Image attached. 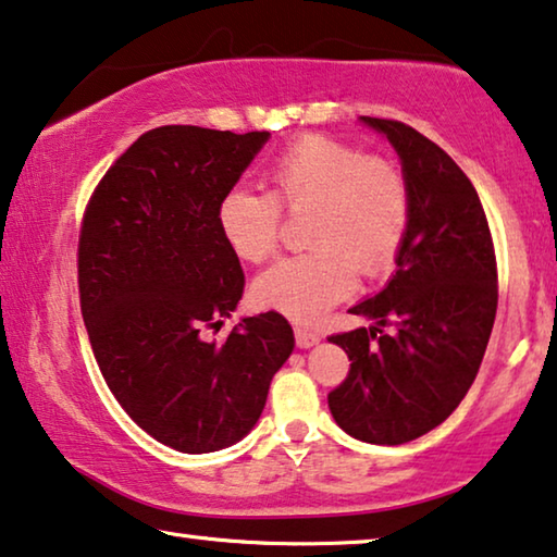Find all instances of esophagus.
Returning a JSON list of instances; mask_svg holds the SVG:
<instances>
[{"mask_svg": "<svg viewBox=\"0 0 557 557\" xmlns=\"http://www.w3.org/2000/svg\"><path fill=\"white\" fill-rule=\"evenodd\" d=\"M295 343H297V347H300V350H307V347L320 343V335H314V332H310V330L295 327Z\"/></svg>", "mask_w": 557, "mask_h": 557, "instance_id": "esophagus-1", "label": "esophagus"}]
</instances>
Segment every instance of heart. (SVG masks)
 <instances>
[{"label": "heart", "instance_id": "obj_1", "mask_svg": "<svg viewBox=\"0 0 557 557\" xmlns=\"http://www.w3.org/2000/svg\"><path fill=\"white\" fill-rule=\"evenodd\" d=\"M272 195L232 187L218 205V225L232 252L262 262L280 245V206L310 212V255L287 257L255 280L264 310L312 325L364 277L393 268L410 220V195L395 164L358 147L305 135L270 168Z\"/></svg>", "mask_w": 557, "mask_h": 557}]
</instances>
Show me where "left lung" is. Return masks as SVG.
Returning <instances> with one entry per match:
<instances>
[{"mask_svg": "<svg viewBox=\"0 0 557 557\" xmlns=\"http://www.w3.org/2000/svg\"><path fill=\"white\" fill-rule=\"evenodd\" d=\"M360 124L400 157L410 220L393 277L350 307L372 325L330 337L352 364L327 405L347 435L400 445L450 418L478 375L497 310L495 250L475 187L443 149L403 122Z\"/></svg>", "mask_w": 557, "mask_h": 557, "instance_id": "1", "label": "left lung"}]
</instances>
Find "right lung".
I'll return each mask as SVG.
<instances>
[{
    "label": "right lung",
    "mask_w": 557,
    "mask_h": 557,
    "mask_svg": "<svg viewBox=\"0 0 557 557\" xmlns=\"http://www.w3.org/2000/svg\"><path fill=\"white\" fill-rule=\"evenodd\" d=\"M268 139L149 129L107 170L82 222L79 302L104 383L145 433L180 453H214L250 433L295 347L277 312L205 339L245 289L218 205Z\"/></svg>",
    "instance_id": "1"
}]
</instances>
